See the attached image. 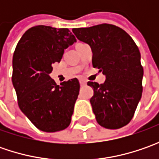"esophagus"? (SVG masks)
<instances>
[{
  "mask_svg": "<svg viewBox=\"0 0 159 159\" xmlns=\"http://www.w3.org/2000/svg\"><path fill=\"white\" fill-rule=\"evenodd\" d=\"M80 83L81 86H85V85L87 84V81H86V80H80Z\"/></svg>",
  "mask_w": 159,
  "mask_h": 159,
  "instance_id": "34e87169",
  "label": "esophagus"
}]
</instances>
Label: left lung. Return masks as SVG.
<instances>
[{
  "mask_svg": "<svg viewBox=\"0 0 159 159\" xmlns=\"http://www.w3.org/2000/svg\"><path fill=\"white\" fill-rule=\"evenodd\" d=\"M72 32L90 46L93 66L106 77L100 85L88 82L94 89L90 102L97 123L108 129L125 126L143 93V68L138 47L123 29L110 24L73 28Z\"/></svg>",
  "mask_w": 159,
  "mask_h": 159,
  "instance_id": "8db88e82",
  "label": "left lung"
}]
</instances>
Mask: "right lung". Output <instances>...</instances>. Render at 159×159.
Segmentation results:
<instances>
[{
  "label": "right lung",
  "instance_id": "add662e5",
  "mask_svg": "<svg viewBox=\"0 0 159 159\" xmlns=\"http://www.w3.org/2000/svg\"><path fill=\"white\" fill-rule=\"evenodd\" d=\"M76 41L67 28L37 25L28 29L13 55L12 83L18 106L38 129L53 133L67 128L80 92L74 78L57 85L49 74L64 51Z\"/></svg>",
  "mask_w": 159,
  "mask_h": 159
}]
</instances>
